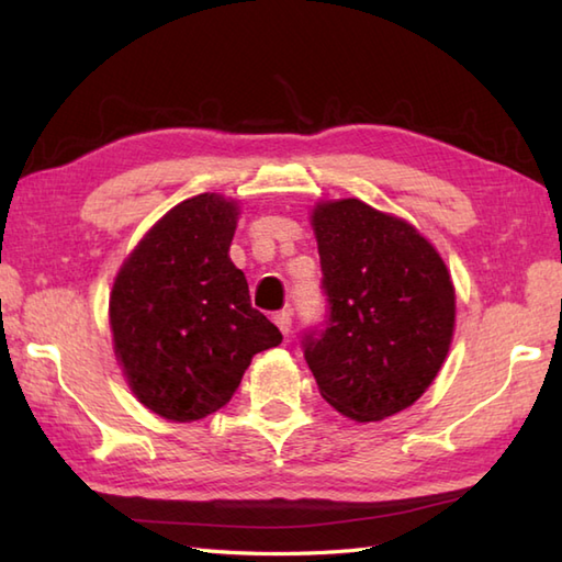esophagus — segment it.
Masks as SVG:
<instances>
[{
	"mask_svg": "<svg viewBox=\"0 0 562 562\" xmlns=\"http://www.w3.org/2000/svg\"><path fill=\"white\" fill-rule=\"evenodd\" d=\"M274 324H278V328L288 336L292 328V308H282L280 314H274Z\"/></svg>",
	"mask_w": 562,
	"mask_h": 562,
	"instance_id": "34e87169",
	"label": "esophagus"
}]
</instances>
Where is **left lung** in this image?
<instances>
[{
    "instance_id": "left-lung-1",
    "label": "left lung",
    "mask_w": 562,
    "mask_h": 562,
    "mask_svg": "<svg viewBox=\"0 0 562 562\" xmlns=\"http://www.w3.org/2000/svg\"><path fill=\"white\" fill-rule=\"evenodd\" d=\"M328 314L302 348L321 396L357 423L408 408L449 352L457 296L445 260L398 217L348 198L312 214Z\"/></svg>"
}]
</instances>
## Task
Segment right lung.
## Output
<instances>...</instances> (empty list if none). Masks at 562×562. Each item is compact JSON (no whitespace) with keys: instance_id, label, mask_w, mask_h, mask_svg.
<instances>
[{"instance_id":"right-lung-1","label":"right lung","mask_w":562,"mask_h":562,"mask_svg":"<svg viewBox=\"0 0 562 562\" xmlns=\"http://www.w3.org/2000/svg\"><path fill=\"white\" fill-rule=\"evenodd\" d=\"M238 207L202 193L169 210L123 262L111 292L115 355L139 403L200 420L232 401L256 352L282 342L250 306L229 258Z\"/></svg>"}]
</instances>
